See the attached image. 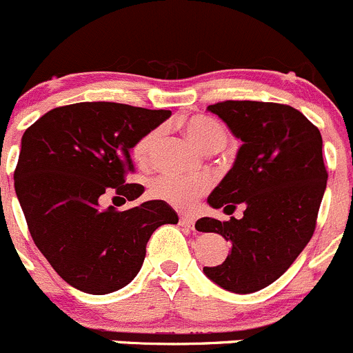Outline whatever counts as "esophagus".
Returning a JSON list of instances; mask_svg holds the SVG:
<instances>
[{"mask_svg":"<svg viewBox=\"0 0 353 353\" xmlns=\"http://www.w3.org/2000/svg\"><path fill=\"white\" fill-rule=\"evenodd\" d=\"M179 224L184 225V228L191 229L194 225V217H193V215H181Z\"/></svg>","mask_w":353,"mask_h":353,"instance_id":"1","label":"esophagus"}]
</instances>
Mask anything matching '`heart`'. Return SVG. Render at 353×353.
Returning <instances> with one entry per match:
<instances>
[{
	"mask_svg": "<svg viewBox=\"0 0 353 353\" xmlns=\"http://www.w3.org/2000/svg\"><path fill=\"white\" fill-rule=\"evenodd\" d=\"M183 129L186 134L205 152H219L225 146L229 139V132L217 119L210 115H191L183 122ZM162 138V129L155 128L145 132L132 146V159L139 167L150 165L155 153L157 145ZM210 177L205 174L196 176H172L163 174L153 179L150 186V193L153 198L165 201L176 208H190L200 196H203L210 190Z\"/></svg>",
	"mask_w": 353,
	"mask_h": 353,
	"instance_id": "1",
	"label": "heart"
}]
</instances>
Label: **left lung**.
Here are the masks:
<instances>
[{"label":"left lung","mask_w":353,"mask_h":353,"mask_svg":"<svg viewBox=\"0 0 353 353\" xmlns=\"http://www.w3.org/2000/svg\"><path fill=\"white\" fill-rule=\"evenodd\" d=\"M219 115L243 141L232 169L208 196L214 208L245 205L241 219L203 217L194 228L231 241L228 259L203 268L232 293H253L281 278L316 231L326 190L321 132L302 112L269 101H219Z\"/></svg>","instance_id":"1"}]
</instances>
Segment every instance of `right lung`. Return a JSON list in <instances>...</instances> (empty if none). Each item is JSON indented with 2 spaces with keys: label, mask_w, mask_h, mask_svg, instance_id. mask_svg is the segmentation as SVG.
Here are the masks:
<instances>
[{
  "label": "right lung",
  "mask_w": 353,
  "mask_h": 353,
  "mask_svg": "<svg viewBox=\"0 0 353 353\" xmlns=\"http://www.w3.org/2000/svg\"><path fill=\"white\" fill-rule=\"evenodd\" d=\"M169 117L170 110L84 101L53 108L23 132L17 198L39 252L74 288L91 295L124 288L153 231L179 221L160 200L124 212L101 207L107 196L131 201L145 191L128 183L131 148Z\"/></svg>",
  "instance_id": "right-lung-1"
}]
</instances>
